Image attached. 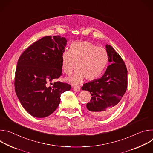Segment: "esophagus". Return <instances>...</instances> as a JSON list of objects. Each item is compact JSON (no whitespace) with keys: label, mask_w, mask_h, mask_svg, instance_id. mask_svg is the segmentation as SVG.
<instances>
[{"label":"esophagus","mask_w":153,"mask_h":153,"mask_svg":"<svg viewBox=\"0 0 153 153\" xmlns=\"http://www.w3.org/2000/svg\"><path fill=\"white\" fill-rule=\"evenodd\" d=\"M73 90L75 91H80L81 90V88L79 86H73Z\"/></svg>","instance_id":"esophagus-1"}]
</instances>
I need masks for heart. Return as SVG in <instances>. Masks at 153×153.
Listing matches in <instances>:
<instances>
[{"instance_id": "1", "label": "heart", "mask_w": 153, "mask_h": 153, "mask_svg": "<svg viewBox=\"0 0 153 153\" xmlns=\"http://www.w3.org/2000/svg\"><path fill=\"white\" fill-rule=\"evenodd\" d=\"M62 68L65 74L71 76L75 68V75L71 79L74 83L81 82L84 77L92 80L99 77L105 71L108 63V54L102 47H97L88 41L72 43L70 50L62 54Z\"/></svg>"}]
</instances>
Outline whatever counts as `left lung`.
<instances>
[{"mask_svg":"<svg viewBox=\"0 0 153 153\" xmlns=\"http://www.w3.org/2000/svg\"><path fill=\"white\" fill-rule=\"evenodd\" d=\"M108 60L111 65L100 79L84 83L82 89L90 92L91 98L86 108L94 114L103 117L117 108L128 86L127 69L117 52L110 45H106Z\"/></svg>","mask_w":153,"mask_h":153,"instance_id":"8db88e82","label":"left lung"}]
</instances>
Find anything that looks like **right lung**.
I'll return each instance as SVG.
<instances>
[{
  "label": "right lung",
  "instance_id": "1",
  "mask_svg": "<svg viewBox=\"0 0 153 153\" xmlns=\"http://www.w3.org/2000/svg\"><path fill=\"white\" fill-rule=\"evenodd\" d=\"M66 45V39L60 36L43 37L28 47L18 60L15 91L22 105L33 117L51 114L60 103L61 94L71 88L66 82L51 83L62 75L61 57Z\"/></svg>",
  "mask_w": 153,
  "mask_h": 153
}]
</instances>
